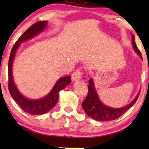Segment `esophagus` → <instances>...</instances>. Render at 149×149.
Here are the masks:
<instances>
[{
  "label": "esophagus",
  "mask_w": 149,
  "mask_h": 149,
  "mask_svg": "<svg viewBox=\"0 0 149 149\" xmlns=\"http://www.w3.org/2000/svg\"><path fill=\"white\" fill-rule=\"evenodd\" d=\"M82 77V72L81 70H77L73 73L72 75V80L73 81H77L81 79Z\"/></svg>",
  "instance_id": "obj_1"
}]
</instances>
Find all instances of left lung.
Wrapping results in <instances>:
<instances>
[{
    "instance_id": "1",
    "label": "left lung",
    "mask_w": 149,
    "mask_h": 149,
    "mask_svg": "<svg viewBox=\"0 0 149 149\" xmlns=\"http://www.w3.org/2000/svg\"><path fill=\"white\" fill-rule=\"evenodd\" d=\"M132 42L134 51L142 59L141 53L136 44L134 34H132ZM87 86H88V93L86 98L82 103L83 109L89 117L98 121H112L121 117L125 112L129 110L135 104L140 92V91L135 98L129 104L123 107L115 109V108L108 107L102 102L99 98L98 94L96 92L94 82L92 78L89 80V85Z\"/></svg>"
}]
</instances>
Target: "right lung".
I'll use <instances>...</instances> for the list:
<instances>
[{"label": "right lung", "instance_id": "right-lung-1", "mask_svg": "<svg viewBox=\"0 0 149 149\" xmlns=\"http://www.w3.org/2000/svg\"><path fill=\"white\" fill-rule=\"evenodd\" d=\"M47 26V21H40L36 22L32 26H30L18 38V40L13 45L11 54H10L9 63H8V77H9L8 87H9L10 94L23 111L31 115H42L49 111L58 102L60 91L68 86L71 83L70 76L60 78L57 81L53 89L47 95L42 98L36 100L27 98L20 93L19 89L16 86L15 81L13 80V72H12L13 62L16 52L22 42H25L37 36L38 34L43 31Z\"/></svg>", "mask_w": 149, "mask_h": 149}]
</instances>
